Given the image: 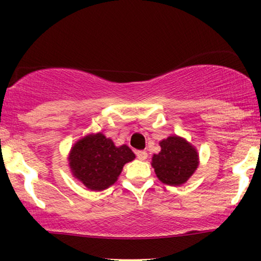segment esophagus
Wrapping results in <instances>:
<instances>
[{"label":"esophagus","instance_id":"1","mask_svg":"<svg viewBox=\"0 0 261 261\" xmlns=\"http://www.w3.org/2000/svg\"><path fill=\"white\" fill-rule=\"evenodd\" d=\"M136 155H137V158H139L140 161L147 160V152H146V151H137Z\"/></svg>","mask_w":261,"mask_h":261}]
</instances>
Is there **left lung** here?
<instances>
[{"label": "left lung", "instance_id": "left-lung-1", "mask_svg": "<svg viewBox=\"0 0 261 261\" xmlns=\"http://www.w3.org/2000/svg\"><path fill=\"white\" fill-rule=\"evenodd\" d=\"M160 153L153 154L151 166L163 184L179 187L188 181L199 167L197 149L184 137L172 135L160 141Z\"/></svg>", "mask_w": 261, "mask_h": 261}]
</instances>
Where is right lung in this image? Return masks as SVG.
<instances>
[{"mask_svg": "<svg viewBox=\"0 0 261 261\" xmlns=\"http://www.w3.org/2000/svg\"><path fill=\"white\" fill-rule=\"evenodd\" d=\"M135 157L128 146H115L112 139L98 133L76 141L67 161L74 179L89 190L101 191L115 184L125 164Z\"/></svg>", "mask_w": 261, "mask_h": 261, "instance_id": "right-lung-1", "label": "right lung"}]
</instances>
